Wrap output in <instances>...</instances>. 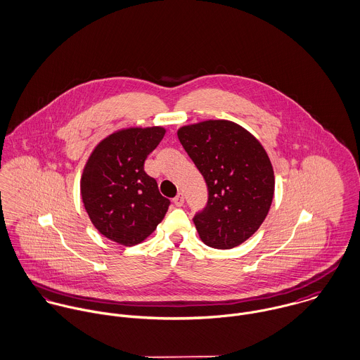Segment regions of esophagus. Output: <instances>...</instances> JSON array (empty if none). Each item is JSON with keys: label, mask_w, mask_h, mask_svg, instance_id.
<instances>
[{"label": "esophagus", "mask_w": 360, "mask_h": 360, "mask_svg": "<svg viewBox=\"0 0 360 360\" xmlns=\"http://www.w3.org/2000/svg\"><path fill=\"white\" fill-rule=\"evenodd\" d=\"M173 202H174L176 207H183V204H184V197H183V194H177V195L173 198Z\"/></svg>", "instance_id": "esophagus-1"}]
</instances>
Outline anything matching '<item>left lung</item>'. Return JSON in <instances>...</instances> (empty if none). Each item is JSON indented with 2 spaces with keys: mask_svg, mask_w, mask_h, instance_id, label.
Listing matches in <instances>:
<instances>
[{
  "mask_svg": "<svg viewBox=\"0 0 360 360\" xmlns=\"http://www.w3.org/2000/svg\"><path fill=\"white\" fill-rule=\"evenodd\" d=\"M177 136L208 187L207 207L193 218L200 238L221 250L239 245L258 231L272 204L275 177L265 149L233 121L184 125Z\"/></svg>",
  "mask_w": 360,
  "mask_h": 360,
  "instance_id": "left-lung-1",
  "label": "left lung"
}]
</instances>
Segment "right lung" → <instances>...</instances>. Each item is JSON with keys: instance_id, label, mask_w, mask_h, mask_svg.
<instances>
[{"instance_id": "right-lung-1", "label": "right lung", "mask_w": 360, "mask_h": 360, "mask_svg": "<svg viewBox=\"0 0 360 360\" xmlns=\"http://www.w3.org/2000/svg\"><path fill=\"white\" fill-rule=\"evenodd\" d=\"M163 127H132L101 141L81 177L84 207L94 226L108 239L135 245L165 218L170 201L143 170L148 155L159 145Z\"/></svg>"}]
</instances>
